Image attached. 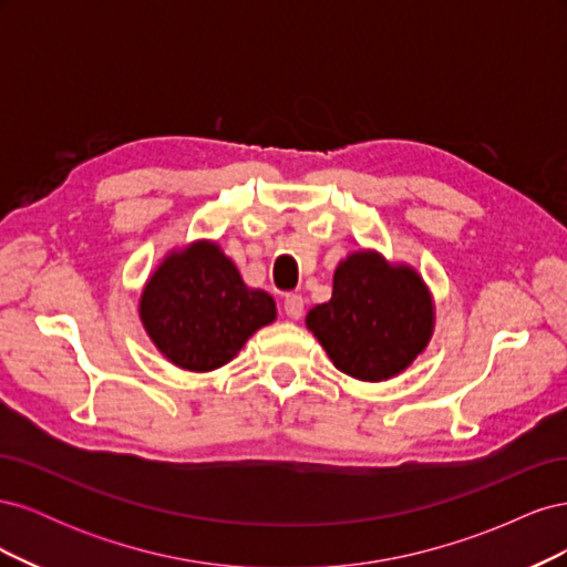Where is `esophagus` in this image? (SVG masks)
Instances as JSON below:
<instances>
[{"label":"esophagus","instance_id":"1","mask_svg":"<svg viewBox=\"0 0 567 567\" xmlns=\"http://www.w3.org/2000/svg\"><path fill=\"white\" fill-rule=\"evenodd\" d=\"M284 312L288 315V319H300L305 315V300L300 293H288L284 298Z\"/></svg>","mask_w":567,"mask_h":567}]
</instances>
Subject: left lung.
I'll list each match as a JSON object with an SVG mask.
<instances>
[{
    "mask_svg": "<svg viewBox=\"0 0 567 567\" xmlns=\"http://www.w3.org/2000/svg\"><path fill=\"white\" fill-rule=\"evenodd\" d=\"M305 326L338 371L379 383L425 352L435 331V300L414 265L359 248L338 262L331 300L312 307Z\"/></svg>",
    "mask_w": 567,
    "mask_h": 567,
    "instance_id": "8db88e82",
    "label": "left lung"
}]
</instances>
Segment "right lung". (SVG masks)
<instances>
[{
    "label": "right lung",
    "mask_w": 567,
    "mask_h": 567,
    "mask_svg": "<svg viewBox=\"0 0 567 567\" xmlns=\"http://www.w3.org/2000/svg\"><path fill=\"white\" fill-rule=\"evenodd\" d=\"M140 319L156 350L184 371L229 364L248 338L277 321V302L244 284L241 271L213 238L167 250L148 274Z\"/></svg>",
    "instance_id": "obj_1"
}]
</instances>
